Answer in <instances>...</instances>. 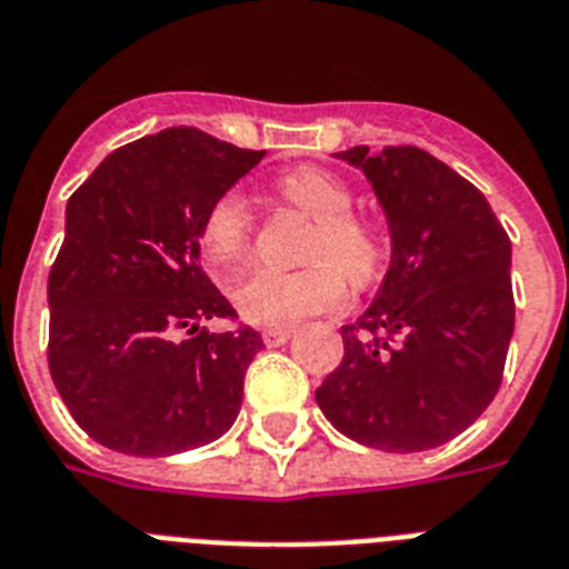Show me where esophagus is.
Returning <instances> with one entry per match:
<instances>
[{
    "mask_svg": "<svg viewBox=\"0 0 569 569\" xmlns=\"http://www.w3.org/2000/svg\"><path fill=\"white\" fill-rule=\"evenodd\" d=\"M292 327H269V330H262V341H266V348H280L292 339Z\"/></svg>",
    "mask_w": 569,
    "mask_h": 569,
    "instance_id": "obj_1",
    "label": "esophagus"
}]
</instances>
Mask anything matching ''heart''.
<instances>
[{"mask_svg":"<svg viewBox=\"0 0 569 569\" xmlns=\"http://www.w3.org/2000/svg\"><path fill=\"white\" fill-rule=\"evenodd\" d=\"M289 204L316 221L307 260L300 271L257 269L233 286V303L244 321L260 327L295 325L339 307L348 298V280L365 286L382 262V242L371 224L350 216L353 196L336 174L321 169H295L280 178ZM251 239V207L242 192H224L210 207L201 228V244L216 269L242 260Z\"/></svg>","mask_w":569,"mask_h":569,"instance_id":"b5f03b06","label":"heart"}]
</instances>
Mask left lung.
<instances>
[{
  "instance_id": "left-lung-1",
  "label": "left lung",
  "mask_w": 569,
  "mask_h": 569,
  "mask_svg": "<svg viewBox=\"0 0 569 569\" xmlns=\"http://www.w3.org/2000/svg\"><path fill=\"white\" fill-rule=\"evenodd\" d=\"M371 183L391 260L371 307L341 327L345 359L316 400L359 445H447L500 389L515 332L511 242L470 180L415 146L336 154Z\"/></svg>"
}]
</instances>
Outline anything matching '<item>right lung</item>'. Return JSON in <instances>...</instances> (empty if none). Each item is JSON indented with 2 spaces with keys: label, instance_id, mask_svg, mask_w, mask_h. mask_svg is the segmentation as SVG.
<instances>
[{
  "label": "right lung",
  "instance_id": "obj_1",
  "mask_svg": "<svg viewBox=\"0 0 569 569\" xmlns=\"http://www.w3.org/2000/svg\"><path fill=\"white\" fill-rule=\"evenodd\" d=\"M198 128L128 142L67 201L49 274V371L87 436L124 456H172L224 436L260 332L233 318L201 260L210 207L260 163Z\"/></svg>",
  "mask_w": 569,
  "mask_h": 569
}]
</instances>
